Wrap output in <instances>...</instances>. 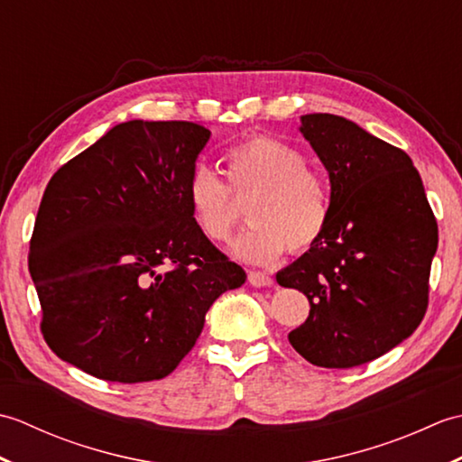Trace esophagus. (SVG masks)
Returning <instances> with one entry per match:
<instances>
[{"label":"esophagus","instance_id":"esophagus-1","mask_svg":"<svg viewBox=\"0 0 462 462\" xmlns=\"http://www.w3.org/2000/svg\"><path fill=\"white\" fill-rule=\"evenodd\" d=\"M248 282L252 283L254 288H270V286H273V280L268 276V273L256 272V270L248 273Z\"/></svg>","mask_w":462,"mask_h":462}]
</instances>
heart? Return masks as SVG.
Wrapping results in <instances>:
<instances>
[{"instance_id": "1", "label": "heart", "mask_w": 462, "mask_h": 462, "mask_svg": "<svg viewBox=\"0 0 462 462\" xmlns=\"http://www.w3.org/2000/svg\"><path fill=\"white\" fill-rule=\"evenodd\" d=\"M224 159L228 184L206 164H196L186 184L192 218L206 238L222 244L240 222L230 190L254 194L246 208L250 226L230 246L234 258L268 266L286 250L303 252L321 238L331 216L329 182L296 146L250 136L230 146Z\"/></svg>"}]
</instances>
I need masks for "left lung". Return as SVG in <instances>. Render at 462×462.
Here are the masks:
<instances>
[{
	"mask_svg": "<svg viewBox=\"0 0 462 462\" xmlns=\"http://www.w3.org/2000/svg\"><path fill=\"white\" fill-rule=\"evenodd\" d=\"M301 134L326 166V232L278 283L310 300L290 343L318 367L347 369L381 357L413 333L429 306L439 228L405 151L343 116H301Z\"/></svg>",
	"mask_w": 462,
	"mask_h": 462,
	"instance_id": "8db88e82",
	"label": "left lung"
}]
</instances>
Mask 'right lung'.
Masks as SVG:
<instances>
[{"label":"right lung","instance_id":"obj_1","mask_svg":"<svg viewBox=\"0 0 462 462\" xmlns=\"http://www.w3.org/2000/svg\"><path fill=\"white\" fill-rule=\"evenodd\" d=\"M210 131L129 121L59 169L39 204L32 273L57 357L116 383L156 381L246 272L199 230L186 184Z\"/></svg>","mask_w":462,"mask_h":462}]
</instances>
